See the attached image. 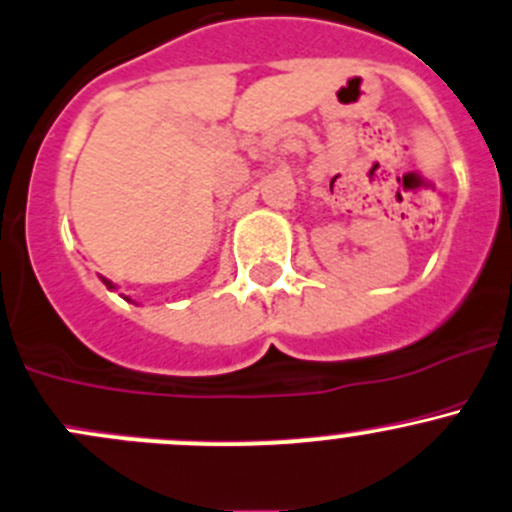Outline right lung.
Returning <instances> with one entry per match:
<instances>
[{
	"label": "right lung",
	"mask_w": 512,
	"mask_h": 512,
	"mask_svg": "<svg viewBox=\"0 0 512 512\" xmlns=\"http://www.w3.org/2000/svg\"><path fill=\"white\" fill-rule=\"evenodd\" d=\"M102 282H104V285H107V287H114L112 282H109V280H104V277H102Z\"/></svg>",
	"instance_id": "add662e5"
}]
</instances>
